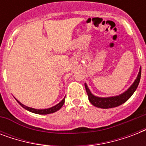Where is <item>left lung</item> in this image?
Wrapping results in <instances>:
<instances>
[{
	"label": "left lung",
	"mask_w": 146,
	"mask_h": 146,
	"mask_svg": "<svg viewBox=\"0 0 146 146\" xmlns=\"http://www.w3.org/2000/svg\"><path fill=\"white\" fill-rule=\"evenodd\" d=\"M141 78V68L139 70V73L138 74V76L133 82V84L129 87V89L126 91L124 93L121 94L120 96H114V97H109V98H99L93 96L91 93V92L89 89L86 84H85L86 90L87 95L89 96V102H91L92 104H93L94 106L100 108H115L120 104H123L126 102L129 98L131 97L132 95L134 93V92L136 91V89L138 87V85L139 83Z\"/></svg>",
	"instance_id": "left-lung-1"
}]
</instances>
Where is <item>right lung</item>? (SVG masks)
I'll return each instance as SVG.
<instances>
[{"label": "right lung", "mask_w": 146, "mask_h": 146, "mask_svg": "<svg viewBox=\"0 0 146 146\" xmlns=\"http://www.w3.org/2000/svg\"><path fill=\"white\" fill-rule=\"evenodd\" d=\"M17 101L18 102V103H19L22 107H23V108L26 109L27 111H30V112H33V113H38V114H48V113H54V112H56V111H57L58 110H60V109L61 108V107L64 105V102H65V98H64V99L62 100L61 102H60L59 104H57V105H55V106L52 107V108H50L43 109V110H38V109L32 108H29V107L25 106L24 104L20 103L18 100H17Z\"/></svg>", "instance_id": "add662e5"}]
</instances>
